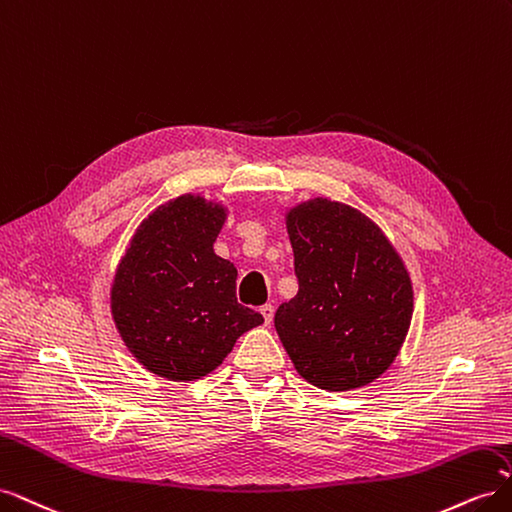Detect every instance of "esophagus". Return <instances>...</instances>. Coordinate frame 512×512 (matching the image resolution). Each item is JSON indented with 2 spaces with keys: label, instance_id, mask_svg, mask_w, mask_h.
Here are the masks:
<instances>
[{
  "label": "esophagus",
  "instance_id": "34e87169",
  "mask_svg": "<svg viewBox=\"0 0 512 512\" xmlns=\"http://www.w3.org/2000/svg\"><path fill=\"white\" fill-rule=\"evenodd\" d=\"M260 314H262V318H265L267 324H271V322H273V314H275V307H273L271 303L262 305V307H260Z\"/></svg>",
  "mask_w": 512,
  "mask_h": 512
}]
</instances>
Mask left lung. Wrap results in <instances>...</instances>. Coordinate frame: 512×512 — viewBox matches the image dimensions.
<instances>
[{"label":"left lung","mask_w":512,"mask_h":512,"mask_svg":"<svg viewBox=\"0 0 512 512\" xmlns=\"http://www.w3.org/2000/svg\"><path fill=\"white\" fill-rule=\"evenodd\" d=\"M297 297L275 329L301 378L352 391L391 367L408 335L414 292L404 260L367 215L329 198L286 213Z\"/></svg>","instance_id":"left-lung-1"}]
</instances>
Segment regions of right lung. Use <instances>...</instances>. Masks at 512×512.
Wrapping results in <instances>:
<instances>
[{"label":"right lung","instance_id":"right-lung-1","mask_svg":"<svg viewBox=\"0 0 512 512\" xmlns=\"http://www.w3.org/2000/svg\"><path fill=\"white\" fill-rule=\"evenodd\" d=\"M224 222L226 207L183 194L149 213L119 262L111 314L123 344L151 374L203 378L245 331L265 322L237 301V269L213 252Z\"/></svg>","mask_w":512,"mask_h":512}]
</instances>
